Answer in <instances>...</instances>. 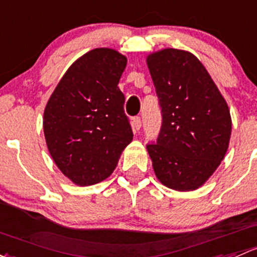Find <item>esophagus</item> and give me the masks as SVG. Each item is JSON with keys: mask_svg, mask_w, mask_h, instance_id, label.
<instances>
[{"mask_svg": "<svg viewBox=\"0 0 257 257\" xmlns=\"http://www.w3.org/2000/svg\"><path fill=\"white\" fill-rule=\"evenodd\" d=\"M140 126H142V119L139 117H134L132 119V128H133V131L138 132L140 129Z\"/></svg>", "mask_w": 257, "mask_h": 257, "instance_id": "esophagus-1", "label": "esophagus"}]
</instances>
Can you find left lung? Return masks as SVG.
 <instances>
[{"label":"left lung","mask_w":257,"mask_h":257,"mask_svg":"<svg viewBox=\"0 0 257 257\" xmlns=\"http://www.w3.org/2000/svg\"><path fill=\"white\" fill-rule=\"evenodd\" d=\"M163 113L156 144L147 147L158 180L187 192L203 186L229 148L226 101L192 53L166 48L147 56Z\"/></svg>","instance_id":"8db88e82"}]
</instances>
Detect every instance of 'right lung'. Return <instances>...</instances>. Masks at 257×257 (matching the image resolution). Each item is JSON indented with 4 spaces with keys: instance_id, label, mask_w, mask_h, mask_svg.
Listing matches in <instances>:
<instances>
[{
    "instance_id": "right-lung-1",
    "label": "right lung",
    "mask_w": 257,
    "mask_h": 257,
    "mask_svg": "<svg viewBox=\"0 0 257 257\" xmlns=\"http://www.w3.org/2000/svg\"><path fill=\"white\" fill-rule=\"evenodd\" d=\"M126 56L96 48L66 70L44 109L43 129L58 169L77 186L102 182L112 175L133 140L118 82Z\"/></svg>"
}]
</instances>
